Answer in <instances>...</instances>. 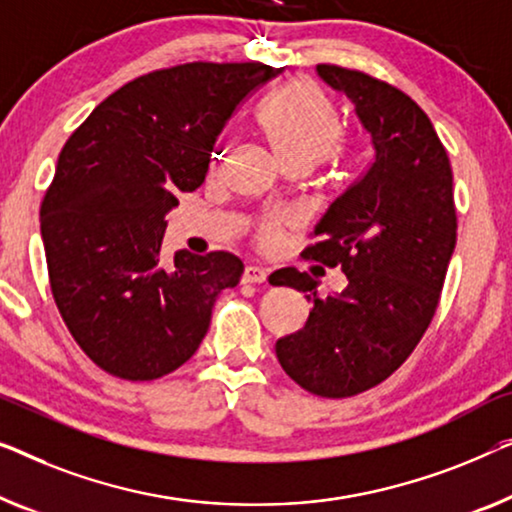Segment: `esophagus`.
<instances>
[{
    "label": "esophagus",
    "mask_w": 512,
    "mask_h": 512,
    "mask_svg": "<svg viewBox=\"0 0 512 512\" xmlns=\"http://www.w3.org/2000/svg\"><path fill=\"white\" fill-rule=\"evenodd\" d=\"M265 279H268V270L258 265H247L242 272V284H263Z\"/></svg>",
    "instance_id": "1"
}]
</instances>
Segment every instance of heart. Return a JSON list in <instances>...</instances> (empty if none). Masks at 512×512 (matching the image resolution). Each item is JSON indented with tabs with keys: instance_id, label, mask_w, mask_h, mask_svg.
<instances>
[{
	"instance_id": "heart-1",
	"label": "heart",
	"mask_w": 512,
	"mask_h": 512,
	"mask_svg": "<svg viewBox=\"0 0 512 512\" xmlns=\"http://www.w3.org/2000/svg\"><path fill=\"white\" fill-rule=\"evenodd\" d=\"M258 124L281 168H311L330 150L337 136L335 110L321 87L311 80H293L261 110ZM214 157V164H217ZM288 221L286 214H268L258 221L256 240L270 244Z\"/></svg>"
}]
</instances>
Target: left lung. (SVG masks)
I'll list each match as a JSON object with an SVG mask.
<instances>
[{
  "instance_id": "left-lung-1",
  "label": "left lung",
  "mask_w": 512,
  "mask_h": 512,
  "mask_svg": "<svg viewBox=\"0 0 512 512\" xmlns=\"http://www.w3.org/2000/svg\"><path fill=\"white\" fill-rule=\"evenodd\" d=\"M318 78L353 103L369 164L314 228L302 251L348 286L318 298L307 272L281 268L272 286L311 302L305 328L281 337L279 365L318 397H353L395 372L425 335L457 240L453 170L416 101L362 71L318 64Z\"/></svg>"
}]
</instances>
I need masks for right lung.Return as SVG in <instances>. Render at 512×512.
<instances>
[{"label":"right lung","instance_id":"1","mask_svg":"<svg viewBox=\"0 0 512 512\" xmlns=\"http://www.w3.org/2000/svg\"><path fill=\"white\" fill-rule=\"evenodd\" d=\"M261 64L191 62L113 92L66 140L41 203L50 288L94 365L127 381L182 367L244 265L228 251L161 258L177 191L203 184L219 133L279 76Z\"/></svg>","mask_w":512,"mask_h":512}]
</instances>
